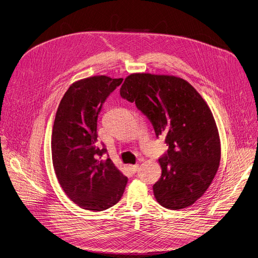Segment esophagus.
I'll return each mask as SVG.
<instances>
[{"label":"esophagus","mask_w":258,"mask_h":258,"mask_svg":"<svg viewBox=\"0 0 258 258\" xmlns=\"http://www.w3.org/2000/svg\"><path fill=\"white\" fill-rule=\"evenodd\" d=\"M128 168H130V170H131L132 173H136V172L138 171L139 165H131V166H128Z\"/></svg>","instance_id":"obj_1"}]
</instances>
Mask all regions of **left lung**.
Returning <instances> with one entry per match:
<instances>
[{
	"mask_svg": "<svg viewBox=\"0 0 258 258\" xmlns=\"http://www.w3.org/2000/svg\"><path fill=\"white\" fill-rule=\"evenodd\" d=\"M166 136L167 153L158 159L161 176L153 185L156 201L167 209L195 204L212 183L221 157L218 128L208 104L186 80L173 75L134 73L120 87Z\"/></svg>",
	"mask_w": 258,
	"mask_h": 258,
	"instance_id": "1",
	"label": "left lung"
}]
</instances>
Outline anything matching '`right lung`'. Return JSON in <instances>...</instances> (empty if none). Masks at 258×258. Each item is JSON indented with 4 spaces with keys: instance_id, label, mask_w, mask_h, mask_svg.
I'll return each mask as SVG.
<instances>
[{
    "instance_id": "1",
    "label": "right lung",
    "mask_w": 258,
    "mask_h": 258,
    "mask_svg": "<svg viewBox=\"0 0 258 258\" xmlns=\"http://www.w3.org/2000/svg\"><path fill=\"white\" fill-rule=\"evenodd\" d=\"M105 75L71 84L63 95L51 135L52 163L68 198L84 210H106L119 202L127 178L97 147L98 115L110 93L122 82Z\"/></svg>"
}]
</instances>
